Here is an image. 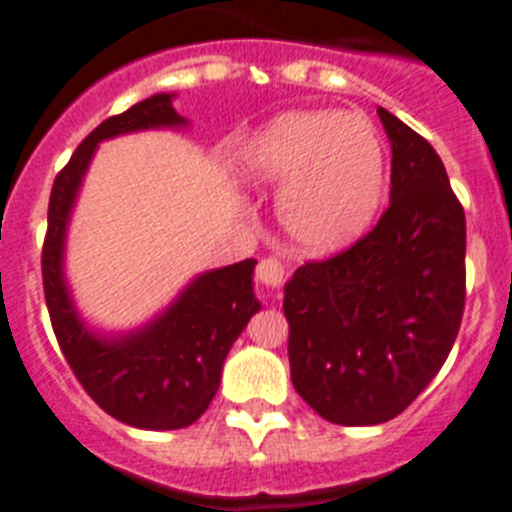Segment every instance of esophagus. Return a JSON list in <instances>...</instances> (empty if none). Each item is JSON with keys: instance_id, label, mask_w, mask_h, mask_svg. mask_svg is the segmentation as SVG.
Returning a JSON list of instances; mask_svg holds the SVG:
<instances>
[{"instance_id": "34e87169", "label": "esophagus", "mask_w": 512, "mask_h": 512, "mask_svg": "<svg viewBox=\"0 0 512 512\" xmlns=\"http://www.w3.org/2000/svg\"><path fill=\"white\" fill-rule=\"evenodd\" d=\"M257 281L268 288H281L283 281H286V268L278 257H265V260L257 262Z\"/></svg>"}]
</instances>
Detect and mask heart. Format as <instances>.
Here are the masks:
<instances>
[{
  "instance_id": "obj_1",
  "label": "heart",
  "mask_w": 512,
  "mask_h": 512,
  "mask_svg": "<svg viewBox=\"0 0 512 512\" xmlns=\"http://www.w3.org/2000/svg\"><path fill=\"white\" fill-rule=\"evenodd\" d=\"M255 185H281L278 219L306 252H335L361 237L381 206L386 151L363 115L296 110L257 128L239 149Z\"/></svg>"
}]
</instances>
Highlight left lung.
Returning a JSON list of instances; mask_svg holds the SVG:
<instances>
[{
    "label": "left lung",
    "mask_w": 512,
    "mask_h": 512,
    "mask_svg": "<svg viewBox=\"0 0 512 512\" xmlns=\"http://www.w3.org/2000/svg\"><path fill=\"white\" fill-rule=\"evenodd\" d=\"M389 208L368 234L286 286L291 381L335 425L397 417L441 371L466 301V219L433 146L379 108Z\"/></svg>",
    "instance_id": "left-lung-1"
}]
</instances>
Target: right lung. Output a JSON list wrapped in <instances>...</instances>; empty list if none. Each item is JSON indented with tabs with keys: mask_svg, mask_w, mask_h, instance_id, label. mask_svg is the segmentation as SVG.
<instances>
[{
	"mask_svg": "<svg viewBox=\"0 0 512 512\" xmlns=\"http://www.w3.org/2000/svg\"><path fill=\"white\" fill-rule=\"evenodd\" d=\"M185 123L170 95L136 102L102 121L56 175L43 239V293L53 335L84 391L115 420L144 430H177L208 410L221 381L224 358L260 309L252 293L255 260L201 275L157 322L136 335L100 340L84 330L61 275V252L71 203L97 141L141 128Z\"/></svg>",
	"mask_w": 512,
	"mask_h": 512,
	"instance_id": "right-lung-1",
	"label": "right lung"
}]
</instances>
